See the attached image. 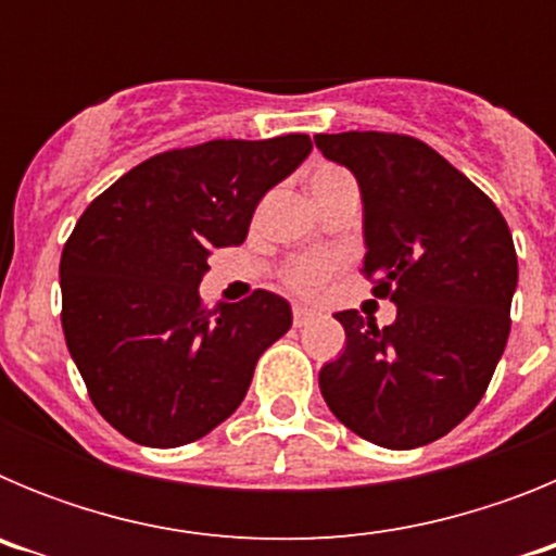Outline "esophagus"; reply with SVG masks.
Wrapping results in <instances>:
<instances>
[{"label": "esophagus", "instance_id": "1", "mask_svg": "<svg viewBox=\"0 0 556 556\" xmlns=\"http://www.w3.org/2000/svg\"><path fill=\"white\" fill-rule=\"evenodd\" d=\"M312 317H314L312 308H306V306H294V308H292V323H294V328H303L308 320H312Z\"/></svg>", "mask_w": 556, "mask_h": 556}]
</instances>
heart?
I'll use <instances>...</instances> for the list:
<instances>
[{
    "mask_svg": "<svg viewBox=\"0 0 556 556\" xmlns=\"http://www.w3.org/2000/svg\"><path fill=\"white\" fill-rule=\"evenodd\" d=\"M333 166H323L312 175L314 178H326V175H333ZM337 269V258L326 253H308V255H298L292 262L287 264L283 269V281L287 287L292 289L294 294H301V298H314V294H320L323 287L328 283V278L333 275Z\"/></svg>",
    "mask_w": 556,
    "mask_h": 556,
    "instance_id": "heart-1",
    "label": "heart"
}]
</instances>
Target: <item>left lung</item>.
Segmentation results:
<instances>
[{
  "label": "left lung",
  "mask_w": 556,
  "mask_h": 556,
  "mask_svg": "<svg viewBox=\"0 0 556 556\" xmlns=\"http://www.w3.org/2000/svg\"><path fill=\"white\" fill-rule=\"evenodd\" d=\"M356 175L365 203V278L397 306L378 328L339 312L345 353L320 370L328 409L381 448L434 443L481 395L509 337L518 255L493 200L426 141L404 132L314 136Z\"/></svg>",
  "instance_id": "8db88e82"
}]
</instances>
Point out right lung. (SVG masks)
<instances>
[{
    "instance_id": "right-lung-1",
    "label": "right lung",
    "mask_w": 556,
    "mask_h": 556,
    "mask_svg": "<svg viewBox=\"0 0 556 556\" xmlns=\"http://www.w3.org/2000/svg\"><path fill=\"white\" fill-rule=\"evenodd\" d=\"M308 152L306 132L166 150L83 211L61 255V323L91 404L127 440L178 448L217 429L289 331L278 294L205 308L198 287Z\"/></svg>"
}]
</instances>
